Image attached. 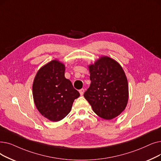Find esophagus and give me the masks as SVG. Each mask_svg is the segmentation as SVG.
I'll return each mask as SVG.
<instances>
[{
    "instance_id": "34e87169",
    "label": "esophagus",
    "mask_w": 161,
    "mask_h": 161,
    "mask_svg": "<svg viewBox=\"0 0 161 161\" xmlns=\"http://www.w3.org/2000/svg\"><path fill=\"white\" fill-rule=\"evenodd\" d=\"M84 92H85V89H81L79 91V92H80V93L81 95H83V93H84Z\"/></svg>"
}]
</instances>
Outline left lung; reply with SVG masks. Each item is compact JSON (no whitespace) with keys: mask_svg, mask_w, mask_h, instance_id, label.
I'll return each mask as SVG.
<instances>
[{"mask_svg":"<svg viewBox=\"0 0 161 161\" xmlns=\"http://www.w3.org/2000/svg\"><path fill=\"white\" fill-rule=\"evenodd\" d=\"M89 67L91 84L83 96L97 115L104 120L113 119L127 105L126 76L121 66L107 57Z\"/></svg>","mask_w":161,"mask_h":161,"instance_id":"obj_1","label":"left lung"}]
</instances>
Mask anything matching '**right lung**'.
I'll use <instances>...</instances> for the list:
<instances>
[{
  "instance_id": "right-lung-1",
  "label": "right lung",
  "mask_w": 161,
  "mask_h": 161,
  "mask_svg": "<svg viewBox=\"0 0 161 161\" xmlns=\"http://www.w3.org/2000/svg\"><path fill=\"white\" fill-rule=\"evenodd\" d=\"M65 67L53 60L38 71L33 84L36 106L44 117L60 121L70 112L74 100L80 96L72 82L64 77Z\"/></svg>"
}]
</instances>
